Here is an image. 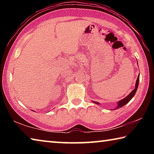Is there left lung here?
<instances>
[{"instance_id": "left-lung-1", "label": "left lung", "mask_w": 154, "mask_h": 154, "mask_svg": "<svg viewBox=\"0 0 154 154\" xmlns=\"http://www.w3.org/2000/svg\"><path fill=\"white\" fill-rule=\"evenodd\" d=\"M139 76H138V77H137V80L136 81V84H135V88H134V89L132 90V92L129 94V95L127 96L126 98H124V99H122V100L119 101L118 103V106H117V107L116 108V109H119V108H120V107H122V106H124L125 105H126V104L128 103L129 101L131 100L132 98H133V96H134L135 93H136L137 90L138 85H139ZM94 103H96V104H99L98 103H96V102H94Z\"/></svg>"}]
</instances>
